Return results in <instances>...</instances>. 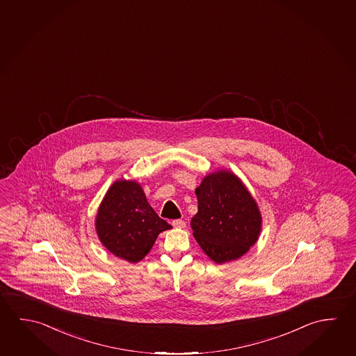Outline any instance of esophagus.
I'll return each instance as SVG.
<instances>
[{
	"label": "esophagus",
	"instance_id": "obj_1",
	"mask_svg": "<svg viewBox=\"0 0 356 356\" xmlns=\"http://www.w3.org/2000/svg\"><path fill=\"white\" fill-rule=\"evenodd\" d=\"M172 226L176 229H184L186 226V222L182 220V218H176L172 221Z\"/></svg>",
	"mask_w": 356,
	"mask_h": 356
}]
</instances>
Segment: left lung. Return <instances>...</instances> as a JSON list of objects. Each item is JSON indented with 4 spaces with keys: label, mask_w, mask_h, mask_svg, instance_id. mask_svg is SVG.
<instances>
[{
    "label": "left lung",
    "mask_w": 356,
    "mask_h": 356,
    "mask_svg": "<svg viewBox=\"0 0 356 356\" xmlns=\"http://www.w3.org/2000/svg\"><path fill=\"white\" fill-rule=\"evenodd\" d=\"M195 193L199 211L191 227L206 255L222 264L246 254L260 234L261 216L240 179L227 171L213 172Z\"/></svg>",
    "instance_id": "obj_1"
}]
</instances>
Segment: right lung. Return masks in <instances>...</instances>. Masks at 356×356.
<instances>
[{"label": "right lung", "mask_w": 356, "mask_h": 356, "mask_svg": "<svg viewBox=\"0 0 356 356\" xmlns=\"http://www.w3.org/2000/svg\"><path fill=\"white\" fill-rule=\"evenodd\" d=\"M172 226L159 218L135 181H116L101 204L96 231L113 255L129 262L143 260L160 232Z\"/></svg>", "instance_id": "right-lung-1"}]
</instances>
